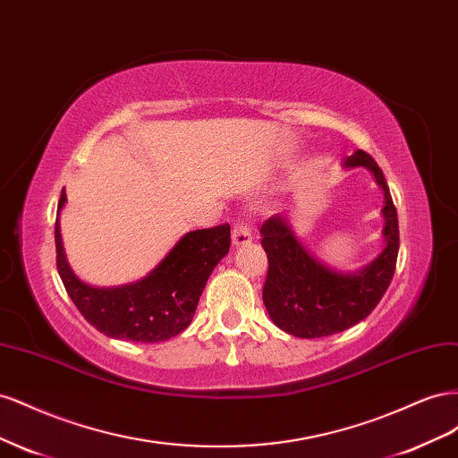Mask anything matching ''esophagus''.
Listing matches in <instances>:
<instances>
[{
	"mask_svg": "<svg viewBox=\"0 0 458 458\" xmlns=\"http://www.w3.org/2000/svg\"><path fill=\"white\" fill-rule=\"evenodd\" d=\"M231 241L234 246H242L248 244L252 241V231L248 229L246 224H237L233 227V234H231Z\"/></svg>",
	"mask_w": 458,
	"mask_h": 458,
	"instance_id": "34e87169",
	"label": "esophagus"
}]
</instances>
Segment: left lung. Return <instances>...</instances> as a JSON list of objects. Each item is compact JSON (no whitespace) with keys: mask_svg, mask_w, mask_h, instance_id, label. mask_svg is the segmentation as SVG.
<instances>
[{"mask_svg":"<svg viewBox=\"0 0 458 458\" xmlns=\"http://www.w3.org/2000/svg\"><path fill=\"white\" fill-rule=\"evenodd\" d=\"M344 168L363 165L384 191L382 252L357 271L332 269L300 242L288 214L261 225V246L269 269L263 303L271 321L296 338H323L350 328L378 306L392 283L399 252L397 212L378 164L365 150L344 158Z\"/></svg>","mask_w":458,"mask_h":458,"instance_id":"left-lung-1","label":"left lung"}]
</instances>
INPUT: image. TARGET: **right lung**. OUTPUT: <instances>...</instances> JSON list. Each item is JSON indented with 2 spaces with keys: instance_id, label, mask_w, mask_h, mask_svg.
Returning <instances> with one entry per match:
<instances>
[{
  "instance_id": "obj_1",
  "label": "right lung",
  "mask_w": 458,
  "mask_h": 458,
  "mask_svg": "<svg viewBox=\"0 0 458 458\" xmlns=\"http://www.w3.org/2000/svg\"><path fill=\"white\" fill-rule=\"evenodd\" d=\"M63 189L59 210L64 208ZM57 269L68 296L86 321L108 338L155 344L177 336L197 311L202 290L231 246V227L185 233L143 279L120 286H91L66 259L59 219L55 224Z\"/></svg>"
}]
</instances>
